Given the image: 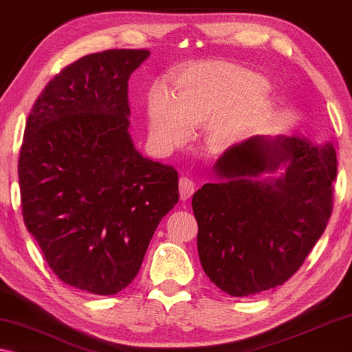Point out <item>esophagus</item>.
Wrapping results in <instances>:
<instances>
[{
  "instance_id": "34e87169",
  "label": "esophagus",
  "mask_w": 352,
  "mask_h": 352,
  "mask_svg": "<svg viewBox=\"0 0 352 352\" xmlns=\"http://www.w3.org/2000/svg\"><path fill=\"white\" fill-rule=\"evenodd\" d=\"M195 192V182L190 177L182 176L179 179V197L181 200H187Z\"/></svg>"
}]
</instances>
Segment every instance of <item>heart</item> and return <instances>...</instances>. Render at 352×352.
Masks as SVG:
<instances>
[{"label":"heart","instance_id":"heart-1","mask_svg":"<svg viewBox=\"0 0 352 352\" xmlns=\"http://www.w3.org/2000/svg\"><path fill=\"white\" fill-rule=\"evenodd\" d=\"M271 105L261 75L230 62H204L177 80L173 98L160 88L152 91L148 128L160 146L176 147L194 124L208 122L206 142L224 151L264 120Z\"/></svg>","mask_w":352,"mask_h":352}]
</instances>
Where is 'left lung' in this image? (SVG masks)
<instances>
[{
	"label": "left lung",
	"instance_id": "obj_1",
	"mask_svg": "<svg viewBox=\"0 0 352 352\" xmlns=\"http://www.w3.org/2000/svg\"><path fill=\"white\" fill-rule=\"evenodd\" d=\"M213 176L192 197L206 276L230 296L285 283L331 214V142L253 136L228 148L213 165Z\"/></svg>",
	"mask_w": 352,
	"mask_h": 352
}]
</instances>
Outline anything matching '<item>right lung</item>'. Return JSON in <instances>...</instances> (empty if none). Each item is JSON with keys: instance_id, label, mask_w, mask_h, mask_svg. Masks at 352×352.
Segmentation results:
<instances>
[{"instance_id": "1", "label": "right lung", "mask_w": 352, "mask_h": 352, "mask_svg": "<svg viewBox=\"0 0 352 352\" xmlns=\"http://www.w3.org/2000/svg\"><path fill=\"white\" fill-rule=\"evenodd\" d=\"M151 52L78 59L41 91L19 157L22 216L67 285L115 295L138 276L177 171L144 157L129 134L128 80Z\"/></svg>"}]
</instances>
